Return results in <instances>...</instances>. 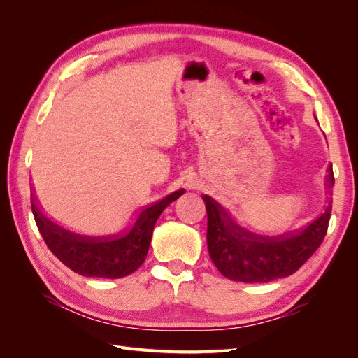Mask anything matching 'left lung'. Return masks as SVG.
Masks as SVG:
<instances>
[{
  "label": "left lung",
  "mask_w": 358,
  "mask_h": 358,
  "mask_svg": "<svg viewBox=\"0 0 358 358\" xmlns=\"http://www.w3.org/2000/svg\"><path fill=\"white\" fill-rule=\"evenodd\" d=\"M333 185L330 167L327 187L331 189ZM201 199L208 212V248L213 264L225 278L246 284L270 282L297 272L322 243L331 215L329 201L324 212L301 229L263 236L241 227L212 197Z\"/></svg>",
  "instance_id": "1"
}]
</instances>
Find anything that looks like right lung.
I'll use <instances>...</instances> for the list:
<instances>
[{
  "label": "right lung",
  "instance_id": "obj_1",
  "mask_svg": "<svg viewBox=\"0 0 358 358\" xmlns=\"http://www.w3.org/2000/svg\"><path fill=\"white\" fill-rule=\"evenodd\" d=\"M182 194L176 191L145 206L127 229L110 236H85L62 229L43 215L34 197L31 199V209L41 237L62 264L82 276L117 279L131 275L142 266L161 212Z\"/></svg>",
  "mask_w": 358,
  "mask_h": 358
}]
</instances>
